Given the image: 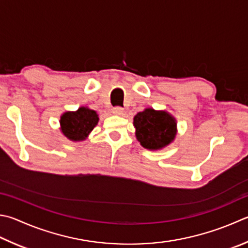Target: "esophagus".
<instances>
[{
    "label": "esophagus",
    "instance_id": "34e87169",
    "mask_svg": "<svg viewBox=\"0 0 248 248\" xmlns=\"http://www.w3.org/2000/svg\"><path fill=\"white\" fill-rule=\"evenodd\" d=\"M111 112H112V114H115V115H121L124 112V108H121V107L117 106V107H114V108H111Z\"/></svg>",
    "mask_w": 248,
    "mask_h": 248
}]
</instances>
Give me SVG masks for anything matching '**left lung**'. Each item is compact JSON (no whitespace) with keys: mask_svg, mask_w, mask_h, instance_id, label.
I'll use <instances>...</instances> for the list:
<instances>
[{"mask_svg":"<svg viewBox=\"0 0 248 248\" xmlns=\"http://www.w3.org/2000/svg\"><path fill=\"white\" fill-rule=\"evenodd\" d=\"M136 136L141 145L148 150H159L172 141L177 132V124L166 111L147 108L134 117Z\"/></svg>","mask_w":248,"mask_h":248,"instance_id":"obj_1","label":"left lung"}]
</instances>
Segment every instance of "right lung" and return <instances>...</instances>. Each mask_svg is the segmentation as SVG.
I'll return each instance as SVG.
<instances>
[{"mask_svg": "<svg viewBox=\"0 0 248 248\" xmlns=\"http://www.w3.org/2000/svg\"><path fill=\"white\" fill-rule=\"evenodd\" d=\"M97 114L87 107L67 111L61 118L62 131L71 141H82L97 124Z\"/></svg>", "mask_w": 248, "mask_h": 248, "instance_id": "add662e5", "label": "right lung"}]
</instances>
